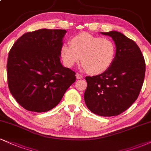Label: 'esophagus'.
Returning a JSON list of instances; mask_svg holds the SVG:
<instances>
[{"label":"esophagus","mask_w":151,"mask_h":151,"mask_svg":"<svg viewBox=\"0 0 151 151\" xmlns=\"http://www.w3.org/2000/svg\"><path fill=\"white\" fill-rule=\"evenodd\" d=\"M76 78L77 79H82L83 78V76L79 73H76Z\"/></svg>","instance_id":"esophagus-1"}]
</instances>
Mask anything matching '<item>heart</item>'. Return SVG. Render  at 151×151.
Returning a JSON list of instances; mask_svg holds the SVG:
<instances>
[{
	"instance_id": "heart-1",
	"label": "heart",
	"mask_w": 151,
	"mask_h": 151,
	"mask_svg": "<svg viewBox=\"0 0 151 151\" xmlns=\"http://www.w3.org/2000/svg\"><path fill=\"white\" fill-rule=\"evenodd\" d=\"M116 53L114 42L109 38L81 33L70 40V45H63L60 56L64 65L72 67L79 62L87 73L99 75L113 64Z\"/></svg>"
}]
</instances>
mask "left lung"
<instances>
[{"label": "left lung", "mask_w": 151, "mask_h": 151, "mask_svg": "<svg viewBox=\"0 0 151 151\" xmlns=\"http://www.w3.org/2000/svg\"><path fill=\"white\" fill-rule=\"evenodd\" d=\"M113 38L116 53L113 64L103 73L85 78V102L100 116L118 115L132 105L142 87L146 64L137 43L122 33L101 32Z\"/></svg>", "instance_id": "left-lung-1"}]
</instances>
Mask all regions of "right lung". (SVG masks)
Returning <instances> with one entry per match:
<instances>
[{
    "label": "right lung",
    "instance_id": "obj_1",
    "mask_svg": "<svg viewBox=\"0 0 151 151\" xmlns=\"http://www.w3.org/2000/svg\"><path fill=\"white\" fill-rule=\"evenodd\" d=\"M66 31L42 29L17 39L7 63L9 90L24 109L46 112L58 104L76 81V73L63 66L60 50Z\"/></svg>",
    "mask_w": 151,
    "mask_h": 151
}]
</instances>
